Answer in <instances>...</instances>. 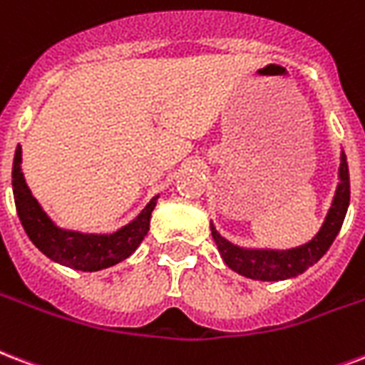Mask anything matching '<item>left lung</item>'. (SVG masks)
Instances as JSON below:
<instances>
[{
    "instance_id": "8db88e82",
    "label": "left lung",
    "mask_w": 365,
    "mask_h": 365,
    "mask_svg": "<svg viewBox=\"0 0 365 365\" xmlns=\"http://www.w3.org/2000/svg\"><path fill=\"white\" fill-rule=\"evenodd\" d=\"M339 185L333 197L329 212L325 216L322 230L316 233L312 241L300 245L297 249L289 250H269V249H241L237 245L222 237L216 227L210 224L214 243L218 247L220 255L224 262L237 274L250 277V279H260V282H282L289 277L304 274L306 269L318 262L324 257L331 243L335 241L337 233L341 232L344 216L349 210L350 202V178H349V163L346 155L341 153V168H339Z\"/></svg>"
}]
</instances>
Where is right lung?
I'll use <instances>...</instances> for the list:
<instances>
[{"instance_id":"add662e5","label":"right lung","mask_w":365,"mask_h":365,"mask_svg":"<svg viewBox=\"0 0 365 365\" xmlns=\"http://www.w3.org/2000/svg\"><path fill=\"white\" fill-rule=\"evenodd\" d=\"M21 163L22 149L19 145L13 160V195H15L16 212L30 241L47 258H51L53 262H59L80 272H97L108 268L130 257L149 232V220L153 208L157 205L158 195L153 197L149 205L138 214V218L115 233L97 235V233L61 230L49 220L40 202L34 199L32 191L28 189Z\"/></svg>"}]
</instances>
